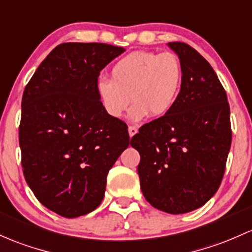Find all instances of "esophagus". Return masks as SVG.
<instances>
[{
    "label": "esophagus",
    "instance_id": "obj_1",
    "mask_svg": "<svg viewBox=\"0 0 252 252\" xmlns=\"http://www.w3.org/2000/svg\"><path fill=\"white\" fill-rule=\"evenodd\" d=\"M128 131H129V136L132 137V136H134V135L137 132V128H136V126H129Z\"/></svg>",
    "mask_w": 252,
    "mask_h": 252
}]
</instances>
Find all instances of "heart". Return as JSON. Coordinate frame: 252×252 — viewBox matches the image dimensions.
<instances>
[{"instance_id": "b5f03b06", "label": "heart", "mask_w": 252, "mask_h": 252, "mask_svg": "<svg viewBox=\"0 0 252 252\" xmlns=\"http://www.w3.org/2000/svg\"><path fill=\"white\" fill-rule=\"evenodd\" d=\"M184 73L182 61L175 52L134 51L113 64L111 80H99V99L112 118H121L128 107L132 121L149 115L166 116L176 105Z\"/></svg>"}]
</instances>
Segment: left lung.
I'll return each mask as SVG.
<instances>
[{"mask_svg": "<svg viewBox=\"0 0 252 252\" xmlns=\"http://www.w3.org/2000/svg\"><path fill=\"white\" fill-rule=\"evenodd\" d=\"M183 64V85L173 109L131 139L143 196L154 208L184 214L219 189L232 142L229 105L214 69L191 46L168 43Z\"/></svg>", "mask_w": 252, "mask_h": 252, "instance_id": "left-lung-1", "label": "left lung"}]
</instances>
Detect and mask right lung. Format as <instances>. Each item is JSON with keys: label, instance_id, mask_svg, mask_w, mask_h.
<instances>
[{"label": "right lung", "instance_id": "add662e5", "mask_svg": "<svg viewBox=\"0 0 252 252\" xmlns=\"http://www.w3.org/2000/svg\"><path fill=\"white\" fill-rule=\"evenodd\" d=\"M126 49L64 43L40 63L21 101L19 143L27 184L38 201L64 218L94 211L106 177L128 148V126L99 99L101 69Z\"/></svg>", "mask_w": 252, "mask_h": 252}]
</instances>
